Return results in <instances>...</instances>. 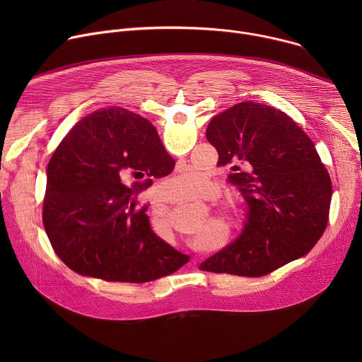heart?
Instances as JSON below:
<instances>
[{
  "label": "heart",
  "mask_w": 362,
  "mask_h": 362,
  "mask_svg": "<svg viewBox=\"0 0 362 362\" xmlns=\"http://www.w3.org/2000/svg\"><path fill=\"white\" fill-rule=\"evenodd\" d=\"M165 193L173 199H192L200 197L211 190V182L203 172L190 170L183 172L170 180H168L163 186ZM151 232L160 240H169L170 226L165 215H160L156 221L151 223Z\"/></svg>",
  "instance_id": "1"
}]
</instances>
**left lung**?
<instances>
[{
    "instance_id": "left-lung-1",
    "label": "left lung",
    "mask_w": 362,
    "mask_h": 362,
    "mask_svg": "<svg viewBox=\"0 0 362 362\" xmlns=\"http://www.w3.org/2000/svg\"><path fill=\"white\" fill-rule=\"evenodd\" d=\"M206 139L218 165L232 169L228 180L247 212L239 238L199 269L257 278L311 250L328 223L332 186L306 133L284 112L246 100L215 116Z\"/></svg>"
}]
</instances>
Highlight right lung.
I'll use <instances>...</instances> for the list:
<instances>
[{
	"mask_svg": "<svg viewBox=\"0 0 362 362\" xmlns=\"http://www.w3.org/2000/svg\"><path fill=\"white\" fill-rule=\"evenodd\" d=\"M175 160L144 117L122 107L81 119L47 168L42 223L51 246L74 272L110 282L143 284L189 262L151 232L136 194Z\"/></svg>",
	"mask_w": 362,
	"mask_h": 362,
	"instance_id": "add662e5",
	"label": "right lung"
}]
</instances>
